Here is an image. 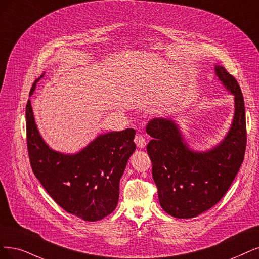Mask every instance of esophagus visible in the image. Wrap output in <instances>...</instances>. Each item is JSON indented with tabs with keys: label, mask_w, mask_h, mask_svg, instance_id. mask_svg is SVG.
Instances as JSON below:
<instances>
[{
	"label": "esophagus",
	"mask_w": 259,
	"mask_h": 259,
	"mask_svg": "<svg viewBox=\"0 0 259 259\" xmlns=\"http://www.w3.org/2000/svg\"><path fill=\"white\" fill-rule=\"evenodd\" d=\"M135 143L137 144V146L139 148H144L145 145H146V140L145 138L141 136V135H138L136 138H135Z\"/></svg>",
	"instance_id": "obj_1"
}]
</instances>
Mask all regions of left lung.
<instances>
[{
	"label": "left lung",
	"mask_w": 259,
	"mask_h": 259,
	"mask_svg": "<svg viewBox=\"0 0 259 259\" xmlns=\"http://www.w3.org/2000/svg\"><path fill=\"white\" fill-rule=\"evenodd\" d=\"M219 80L235 96V114L225 139L208 151L191 150L175 121L154 118L146 132L147 152L161 207L170 215L190 219L203 213L225 195L240 168L246 147L244 100L235 76L215 66Z\"/></svg>",
	"instance_id": "1"
}]
</instances>
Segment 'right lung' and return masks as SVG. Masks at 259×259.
I'll return each instance as SVG.
<instances>
[{
	"label": "right lung",
	"mask_w": 259,
	"mask_h": 259,
	"mask_svg": "<svg viewBox=\"0 0 259 259\" xmlns=\"http://www.w3.org/2000/svg\"><path fill=\"white\" fill-rule=\"evenodd\" d=\"M40 78L34 82L30 96ZM25 115L30 163L48 194L65 211L84 221L95 222L111 214L118 203L119 180L136 150V130L108 132L78 154L64 155L51 149L41 139L30 99Z\"/></svg>",
	"instance_id": "obj_1"
}]
</instances>
